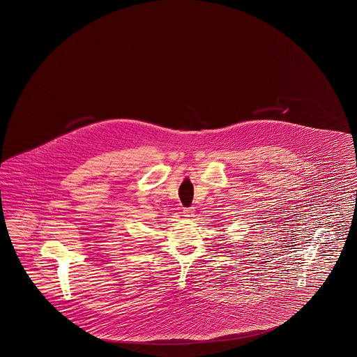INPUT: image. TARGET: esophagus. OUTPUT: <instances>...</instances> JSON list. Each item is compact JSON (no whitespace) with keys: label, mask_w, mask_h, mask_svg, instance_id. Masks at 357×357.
<instances>
[{"label":"esophagus","mask_w":357,"mask_h":357,"mask_svg":"<svg viewBox=\"0 0 357 357\" xmlns=\"http://www.w3.org/2000/svg\"><path fill=\"white\" fill-rule=\"evenodd\" d=\"M183 214H184V217H193L195 215V208H185V209L183 210Z\"/></svg>","instance_id":"obj_1"}]
</instances>
